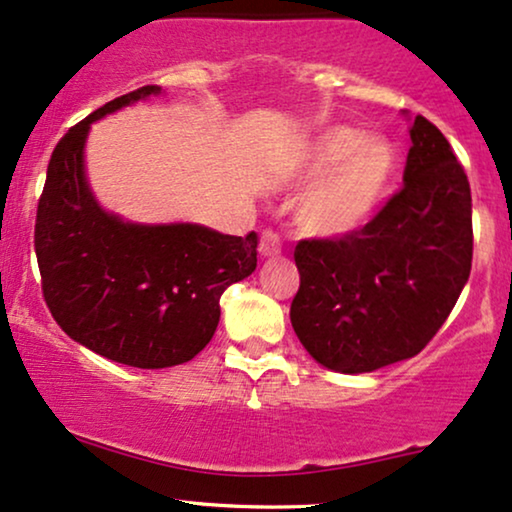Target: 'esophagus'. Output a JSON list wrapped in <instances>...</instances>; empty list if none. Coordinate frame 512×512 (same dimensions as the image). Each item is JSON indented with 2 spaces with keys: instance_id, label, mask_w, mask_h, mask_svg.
Wrapping results in <instances>:
<instances>
[{
  "instance_id": "1",
  "label": "esophagus",
  "mask_w": 512,
  "mask_h": 512,
  "mask_svg": "<svg viewBox=\"0 0 512 512\" xmlns=\"http://www.w3.org/2000/svg\"><path fill=\"white\" fill-rule=\"evenodd\" d=\"M258 254L261 256H275L280 254V235L275 230H263L261 232V242H258Z\"/></svg>"
}]
</instances>
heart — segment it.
Wrapping results in <instances>:
<instances>
[{"mask_svg":"<svg viewBox=\"0 0 512 512\" xmlns=\"http://www.w3.org/2000/svg\"><path fill=\"white\" fill-rule=\"evenodd\" d=\"M313 175L330 171L299 204V223L320 237L358 230L387 197L394 178V149L382 137H361L353 128L325 130L308 151Z\"/></svg>","mask_w":512,"mask_h":512,"instance_id":"1","label":"heart"}]
</instances>
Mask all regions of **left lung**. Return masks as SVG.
Returning <instances> with one entry per match:
<instances>
[{
	"label": "left lung",
	"instance_id": "left-lung-1",
	"mask_svg": "<svg viewBox=\"0 0 512 512\" xmlns=\"http://www.w3.org/2000/svg\"><path fill=\"white\" fill-rule=\"evenodd\" d=\"M403 187L368 223L301 239L289 318L325 368L372 372L413 358L446 323L472 268L470 182L425 116L410 128Z\"/></svg>",
	"mask_w": 512,
	"mask_h": 512
}]
</instances>
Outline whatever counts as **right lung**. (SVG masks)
<instances>
[{
    "label": "right lung",
    "instance_id": "obj_1",
    "mask_svg": "<svg viewBox=\"0 0 512 512\" xmlns=\"http://www.w3.org/2000/svg\"><path fill=\"white\" fill-rule=\"evenodd\" d=\"M144 85L73 125L52 151L37 201L35 254L42 296L68 337L132 368L192 361L211 342L220 296L256 270V232L201 225H135L94 201L82 168L90 123L137 99Z\"/></svg>",
    "mask_w": 512,
    "mask_h": 512
}]
</instances>
